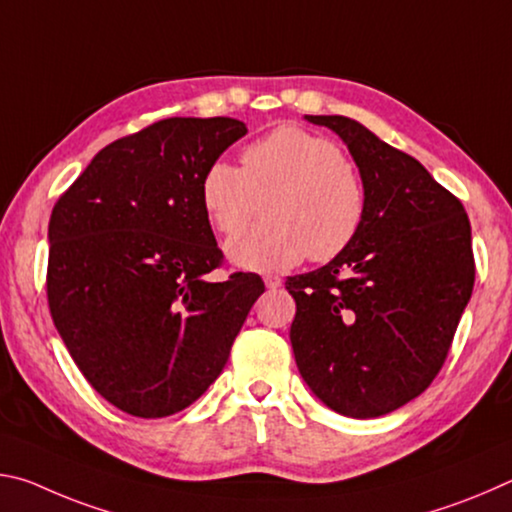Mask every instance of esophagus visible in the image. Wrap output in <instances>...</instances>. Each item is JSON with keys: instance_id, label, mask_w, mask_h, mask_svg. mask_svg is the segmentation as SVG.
<instances>
[{"instance_id": "34e87169", "label": "esophagus", "mask_w": 512, "mask_h": 512, "mask_svg": "<svg viewBox=\"0 0 512 512\" xmlns=\"http://www.w3.org/2000/svg\"><path fill=\"white\" fill-rule=\"evenodd\" d=\"M264 284L268 289H277V287H282V280L277 275H264Z\"/></svg>"}]
</instances>
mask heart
I'll use <instances>...</instances> for the list:
<instances>
[{
    "mask_svg": "<svg viewBox=\"0 0 512 512\" xmlns=\"http://www.w3.org/2000/svg\"><path fill=\"white\" fill-rule=\"evenodd\" d=\"M264 219L228 246L232 262L250 271H284L309 257L332 262L359 237L368 192L359 171L325 135L280 126L241 151V167L214 160L201 180L207 219L225 237Z\"/></svg>",
    "mask_w": 512,
    "mask_h": 512,
    "instance_id": "heart-1",
    "label": "heart"
}]
</instances>
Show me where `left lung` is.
Listing matches in <instances>:
<instances>
[{"label":"left lung","mask_w":512,"mask_h":512,"mask_svg":"<svg viewBox=\"0 0 512 512\" xmlns=\"http://www.w3.org/2000/svg\"><path fill=\"white\" fill-rule=\"evenodd\" d=\"M307 119L348 144L368 212L343 255L287 280L293 354L329 409L379 418L427 391L443 368L474 289L470 219L418 160L359 121Z\"/></svg>","instance_id":"8db88e82"}]
</instances>
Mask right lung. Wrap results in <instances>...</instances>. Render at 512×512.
<instances>
[{
    "label": "right lung",
    "instance_id": "1",
    "mask_svg": "<svg viewBox=\"0 0 512 512\" xmlns=\"http://www.w3.org/2000/svg\"><path fill=\"white\" fill-rule=\"evenodd\" d=\"M246 135L232 117H169L101 149L49 219L47 300L101 397L135 418L187 409L221 375L262 277L223 264L205 169Z\"/></svg>",
    "mask_w": 512,
    "mask_h": 512
}]
</instances>
